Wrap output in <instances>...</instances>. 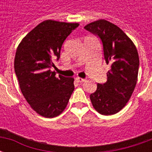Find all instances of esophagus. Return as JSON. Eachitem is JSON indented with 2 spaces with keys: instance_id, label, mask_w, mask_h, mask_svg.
Wrapping results in <instances>:
<instances>
[{
  "instance_id": "esophagus-1",
  "label": "esophagus",
  "mask_w": 152,
  "mask_h": 152,
  "mask_svg": "<svg viewBox=\"0 0 152 152\" xmlns=\"http://www.w3.org/2000/svg\"><path fill=\"white\" fill-rule=\"evenodd\" d=\"M76 80L80 83H83L86 81V79H83V78H80V77H76Z\"/></svg>"
}]
</instances>
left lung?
Returning <instances> with one entry per match:
<instances>
[{"label": "left lung", "instance_id": "8db88e82", "mask_svg": "<svg viewBox=\"0 0 152 152\" xmlns=\"http://www.w3.org/2000/svg\"><path fill=\"white\" fill-rule=\"evenodd\" d=\"M85 29L101 39L104 58L111 66L107 73V82L97 85L96 91L90 94V100L99 113L114 115L126 105L137 84V50L121 28L105 19L90 23Z\"/></svg>", "mask_w": 152, "mask_h": 152}]
</instances>
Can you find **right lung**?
<instances>
[{
  "mask_svg": "<svg viewBox=\"0 0 152 152\" xmlns=\"http://www.w3.org/2000/svg\"><path fill=\"white\" fill-rule=\"evenodd\" d=\"M79 26L53 20L40 23L18 45L15 71L23 95L35 112L46 118L60 115L74 90V79L50 71L66 38Z\"/></svg>",
  "mask_w": 152,
  "mask_h": 152,
  "instance_id": "right-lung-1",
  "label": "right lung"
}]
</instances>
